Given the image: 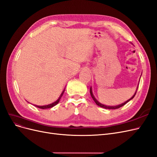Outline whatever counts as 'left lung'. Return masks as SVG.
I'll return each mask as SVG.
<instances>
[{
	"instance_id": "8db88e82",
	"label": "left lung",
	"mask_w": 157,
	"mask_h": 157,
	"mask_svg": "<svg viewBox=\"0 0 157 157\" xmlns=\"http://www.w3.org/2000/svg\"><path fill=\"white\" fill-rule=\"evenodd\" d=\"M137 90H138V88H137ZM137 90H136V92H135V94H134V95L131 97V98L130 99H128V101H127L126 102H123V103H122V104H121V105H117V106H106V105H102V104H101V103H100L99 102H98L97 101V99L95 98V97H94V94H93V93H92V90H91V88H90V95H91V97H92V99H94V101H95V102L96 103V105H98V106H99L100 107H102V108H104V109H120V107H121V106H124L125 105L127 102H128L129 101H131V99H132L134 97V96H135V95H136V91H137Z\"/></svg>"
}]
</instances>
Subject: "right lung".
<instances>
[{"instance_id":"right-lung-1","label":"right lung","mask_w":157,"mask_h":157,"mask_svg":"<svg viewBox=\"0 0 157 157\" xmlns=\"http://www.w3.org/2000/svg\"><path fill=\"white\" fill-rule=\"evenodd\" d=\"M64 91H65V89H64V90H63V91H62V94L60 95V96L59 97L58 99L56 101H55V102H52V103H51V104H50V105H45V106H37V105H36L35 106H36V107H37V108H39V109H50V108H52V107H53V106H55V105H56L58 103L59 101H60V99H61L62 96L63 95V93H64Z\"/></svg>"}]
</instances>
